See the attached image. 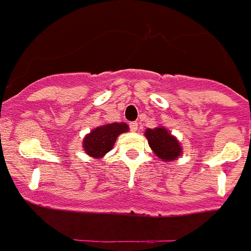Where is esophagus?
Returning <instances> with one entry per match:
<instances>
[{"mask_svg": "<svg viewBox=\"0 0 251 251\" xmlns=\"http://www.w3.org/2000/svg\"><path fill=\"white\" fill-rule=\"evenodd\" d=\"M129 128L132 132H137V129H138V123H137V122H130Z\"/></svg>", "mask_w": 251, "mask_h": 251, "instance_id": "obj_1", "label": "esophagus"}]
</instances>
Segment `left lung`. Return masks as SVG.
<instances>
[{
    "mask_svg": "<svg viewBox=\"0 0 251 251\" xmlns=\"http://www.w3.org/2000/svg\"><path fill=\"white\" fill-rule=\"evenodd\" d=\"M145 134L153 152L163 161H172V159L178 158L179 154L182 153L178 141L174 136H171L166 128L158 127L154 129L148 128Z\"/></svg>",
    "mask_w": 251,
    "mask_h": 251,
    "instance_id": "left-lung-1",
    "label": "left lung"
}]
</instances>
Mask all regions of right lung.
Wrapping results in <instances>:
<instances>
[{
	"mask_svg": "<svg viewBox=\"0 0 251 251\" xmlns=\"http://www.w3.org/2000/svg\"><path fill=\"white\" fill-rule=\"evenodd\" d=\"M127 130L126 123H112L95 128L84 139V150L89 156L100 158L112 150L117 137Z\"/></svg>",
	"mask_w": 251,
	"mask_h": 251,
	"instance_id": "right-lung-1",
	"label": "right lung"
}]
</instances>
